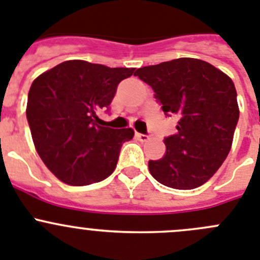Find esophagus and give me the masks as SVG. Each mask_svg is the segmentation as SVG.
Returning a JSON list of instances; mask_svg holds the SVG:
<instances>
[{
	"label": "esophagus",
	"mask_w": 260,
	"mask_h": 260,
	"mask_svg": "<svg viewBox=\"0 0 260 260\" xmlns=\"http://www.w3.org/2000/svg\"><path fill=\"white\" fill-rule=\"evenodd\" d=\"M136 137H137L141 142H146L147 140H149V136L144 135V133H139V132H136Z\"/></svg>",
	"instance_id": "1"
}]
</instances>
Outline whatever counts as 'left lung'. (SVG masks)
I'll return each instance as SVG.
<instances>
[{
	"mask_svg": "<svg viewBox=\"0 0 260 260\" xmlns=\"http://www.w3.org/2000/svg\"><path fill=\"white\" fill-rule=\"evenodd\" d=\"M151 86L166 116L176 115V135L165 139L167 150L149 160L151 176L174 189L205 184L232 146L237 125V92L224 72L194 58H179L135 72Z\"/></svg>",
	"mask_w": 260,
	"mask_h": 260,
	"instance_id": "8db88e82",
	"label": "left lung"
}]
</instances>
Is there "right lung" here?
Masks as SVG:
<instances>
[{
  "label": "right lung",
  "mask_w": 260,
  "mask_h": 260,
  "mask_svg": "<svg viewBox=\"0 0 260 260\" xmlns=\"http://www.w3.org/2000/svg\"><path fill=\"white\" fill-rule=\"evenodd\" d=\"M135 69L66 60L40 75L28 92L27 120L46 167L69 185H89L113 174L132 128L97 124L121 80Z\"/></svg>",
  "instance_id": "right-lung-1"
}]
</instances>
